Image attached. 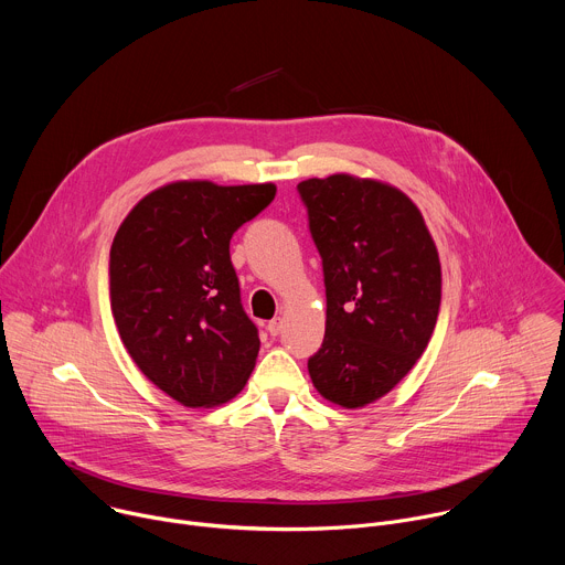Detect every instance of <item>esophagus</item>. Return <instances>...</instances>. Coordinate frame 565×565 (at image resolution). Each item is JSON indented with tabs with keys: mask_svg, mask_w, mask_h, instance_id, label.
I'll return each instance as SVG.
<instances>
[{
	"mask_svg": "<svg viewBox=\"0 0 565 565\" xmlns=\"http://www.w3.org/2000/svg\"><path fill=\"white\" fill-rule=\"evenodd\" d=\"M268 333H270V335H279V333H281V319H279V317L273 319V321H268Z\"/></svg>",
	"mask_w": 565,
	"mask_h": 565,
	"instance_id": "obj_1",
	"label": "esophagus"
}]
</instances>
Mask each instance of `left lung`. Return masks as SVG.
Here are the masks:
<instances>
[{
  "instance_id": "1",
  "label": "left lung",
  "mask_w": 565,
  "mask_h": 565,
  "mask_svg": "<svg viewBox=\"0 0 565 565\" xmlns=\"http://www.w3.org/2000/svg\"><path fill=\"white\" fill-rule=\"evenodd\" d=\"M327 286V333L308 360L315 388L358 409L425 353L440 310V259L414 201L373 179L297 185Z\"/></svg>"
}]
</instances>
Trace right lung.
Instances as JSON below:
<instances>
[{"label": "right lung", "instance_id": "right-lung-1", "mask_svg": "<svg viewBox=\"0 0 565 565\" xmlns=\"http://www.w3.org/2000/svg\"><path fill=\"white\" fill-rule=\"evenodd\" d=\"M273 183L177 181L140 199L109 253V297L136 366L185 407H214L246 386L259 333L241 306L230 238L266 210Z\"/></svg>", "mask_w": 565, "mask_h": 565}]
</instances>
